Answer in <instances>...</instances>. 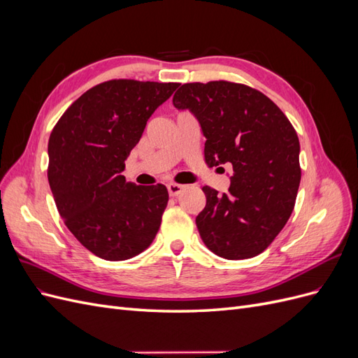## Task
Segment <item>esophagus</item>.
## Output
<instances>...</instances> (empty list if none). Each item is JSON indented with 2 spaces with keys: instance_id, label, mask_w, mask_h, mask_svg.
<instances>
[{
  "instance_id": "esophagus-1",
  "label": "esophagus",
  "mask_w": 358,
  "mask_h": 358,
  "mask_svg": "<svg viewBox=\"0 0 358 358\" xmlns=\"http://www.w3.org/2000/svg\"><path fill=\"white\" fill-rule=\"evenodd\" d=\"M183 188H185V185H179V183H169V185H167L170 197L179 196V194L183 191Z\"/></svg>"
}]
</instances>
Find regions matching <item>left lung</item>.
I'll use <instances>...</instances> for the list:
<instances>
[{
  "mask_svg": "<svg viewBox=\"0 0 358 358\" xmlns=\"http://www.w3.org/2000/svg\"><path fill=\"white\" fill-rule=\"evenodd\" d=\"M173 106L197 117L208 166L233 167L227 194L203 187L196 224L204 245L227 259L262 254L294 209L301 178L296 129L272 100L241 83H185Z\"/></svg>",
  "mask_w": 358,
  "mask_h": 358,
  "instance_id": "1",
  "label": "left lung"
}]
</instances>
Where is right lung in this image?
<instances>
[{"label":"right lung","instance_id":"obj_1","mask_svg":"<svg viewBox=\"0 0 358 358\" xmlns=\"http://www.w3.org/2000/svg\"><path fill=\"white\" fill-rule=\"evenodd\" d=\"M179 83L109 80L80 95L52 129L48 179L58 212L88 251L122 262L152 243L169 201L164 185L121 173L148 119Z\"/></svg>","mask_w":358,"mask_h":358}]
</instances>
